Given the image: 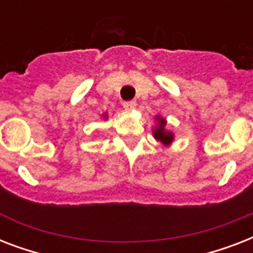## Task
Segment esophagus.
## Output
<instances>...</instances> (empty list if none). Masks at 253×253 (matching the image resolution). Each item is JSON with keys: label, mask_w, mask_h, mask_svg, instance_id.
<instances>
[{"label": "esophagus", "mask_w": 253, "mask_h": 253, "mask_svg": "<svg viewBox=\"0 0 253 253\" xmlns=\"http://www.w3.org/2000/svg\"><path fill=\"white\" fill-rule=\"evenodd\" d=\"M135 106H136V101H134V99H131V101H125V102H123V107H125L126 110H132V109H135Z\"/></svg>", "instance_id": "1"}]
</instances>
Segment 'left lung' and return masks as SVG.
<instances>
[{"mask_svg": "<svg viewBox=\"0 0 253 253\" xmlns=\"http://www.w3.org/2000/svg\"><path fill=\"white\" fill-rule=\"evenodd\" d=\"M158 119H160V126L154 131L155 138L158 139V140H160L162 143H164V144H169V143L173 140L172 132H167V131L164 130V126H166V119H162V118H158Z\"/></svg>", "mask_w": 253, "mask_h": 253, "instance_id": "1", "label": "left lung"}]
</instances>
